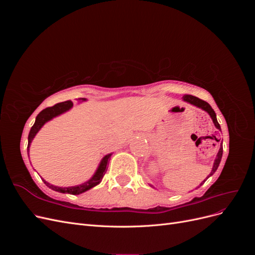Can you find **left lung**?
I'll return each mask as SVG.
<instances>
[{
	"label": "left lung",
	"mask_w": 255,
	"mask_h": 255,
	"mask_svg": "<svg viewBox=\"0 0 255 255\" xmlns=\"http://www.w3.org/2000/svg\"><path fill=\"white\" fill-rule=\"evenodd\" d=\"M184 101L189 102L190 104L195 105V106H198V107H200V109H202V110H204L205 112H207L208 114H210L211 118L213 119V122H214L215 127L217 128L218 129H220V130H221V128H220V125H219L218 121H217V118H216V114H215L214 110L212 109V106H211L210 104H208L207 102L203 101V100L199 99V98H197V97L190 96V95H185V96H184ZM222 152H223V149H222V145H221V146H220V149H219V152H218V154H217V157H216V159H215V163H214V166H213V170H212V172L210 173V175H208V176L206 177V180H207L208 177H210L211 175H213V174L215 173V171H216V170H217V168H218V166H219V164H220L221 157H222ZM206 180H204V181H203V183H204ZM203 183L200 184V186H201V185H202Z\"/></svg>",
	"instance_id": "1"
}]
</instances>
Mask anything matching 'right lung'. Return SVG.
<instances>
[{
  "label": "right lung",
  "mask_w": 255,
  "mask_h": 255,
  "mask_svg": "<svg viewBox=\"0 0 255 255\" xmlns=\"http://www.w3.org/2000/svg\"><path fill=\"white\" fill-rule=\"evenodd\" d=\"M80 100H82V101H85L84 98H80ZM73 103L72 101H66V102H61V103H57L55 105H53L51 107H47V109H44L43 111H41L39 114H38V116L36 117V121L34 123V126L32 127V128H30L29 130V134H28V144H27V153H28V146L30 144V142H32L33 138L35 137V135L37 134L38 130H39L41 128V127L44 125L45 122L51 120L52 118L56 117V116L63 114L65 112H67L68 110H70L72 107ZM111 156L112 154H109V155H106L102 161L101 164H100L99 168L97 172L95 173V175L91 177V179L84 183L82 185H78V186H73V187H57V186H54V185H51L49 184L48 182H45L44 180H42L44 182V184L47 185L48 187H50L51 189L55 190V191H58V192H63V194H71V195H80L82 194V192L86 191L92 187H95L96 185H98L100 182H101V180L103 179V176L106 172V166H107V163H109L110 159H111Z\"/></svg>",
  "instance_id": "right-lung-1"
}]
</instances>
